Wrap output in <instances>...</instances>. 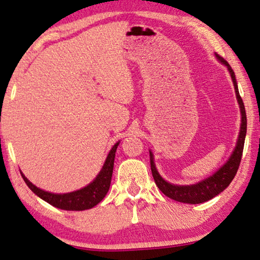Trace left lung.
<instances>
[{"label":"left lung","mask_w":260,"mask_h":260,"mask_svg":"<svg viewBox=\"0 0 260 260\" xmlns=\"http://www.w3.org/2000/svg\"><path fill=\"white\" fill-rule=\"evenodd\" d=\"M217 59L220 63H223L228 68L230 72L232 83L235 86L236 96H237V102L239 104V108H241V114H242V123H241V131H239V135L237 139V145H236L234 152H232L231 156L229 157L225 164L220 167L215 174H212L211 176L207 177L203 181L199 182L196 184L190 185H177L169 183L166 180L161 177L158 174L156 167L154 164V156L153 153L149 150V156H150V169H152V174L154 177L155 183H156L157 188L165 193L166 196H168L169 199L175 200L177 202L182 203H188V204H200L207 201L214 199L215 196L218 195L219 192H222L228 185L231 183V181L234 180V177L237 174V170L241 165L243 149H244V141H245V135H246V113H245V107H244V103L239 95L237 81H236V76L234 70L231 69L229 63L224 59L223 57L215 53Z\"/></svg>","instance_id":"1"}]
</instances>
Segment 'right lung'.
I'll use <instances>...</instances> for the list:
<instances>
[{"instance_id": "right-lung-1", "label": "right lung", "mask_w": 260, "mask_h": 260, "mask_svg": "<svg viewBox=\"0 0 260 260\" xmlns=\"http://www.w3.org/2000/svg\"><path fill=\"white\" fill-rule=\"evenodd\" d=\"M120 142V141H119ZM119 142L112 147V149L108 153L105 164H104L102 170L98 174V176L93 180L90 184L84 187L79 190L68 192V193H53L45 191L43 189L37 188L36 185L31 183V182L23 175L21 172V175L23 180L26 183V185L31 189V191L36 193L38 197L44 200L45 202L53 205L61 210H70V211H81L87 210L95 207L96 204L103 201L104 197L110 189L111 180H112V173H113V166H114V157L115 152L119 146Z\"/></svg>"}]
</instances>
